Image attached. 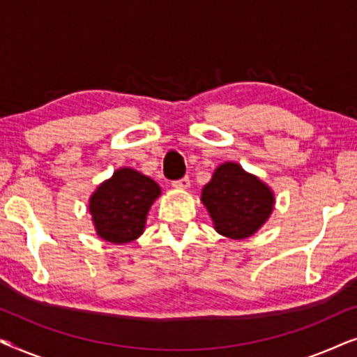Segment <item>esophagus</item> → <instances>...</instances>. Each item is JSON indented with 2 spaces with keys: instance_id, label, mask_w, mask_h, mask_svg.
<instances>
[{
  "instance_id": "1",
  "label": "esophagus",
  "mask_w": 357,
  "mask_h": 357,
  "mask_svg": "<svg viewBox=\"0 0 357 357\" xmlns=\"http://www.w3.org/2000/svg\"><path fill=\"white\" fill-rule=\"evenodd\" d=\"M172 187L177 188V190H187L190 187V178L188 177H183V178H180V180H174Z\"/></svg>"
}]
</instances>
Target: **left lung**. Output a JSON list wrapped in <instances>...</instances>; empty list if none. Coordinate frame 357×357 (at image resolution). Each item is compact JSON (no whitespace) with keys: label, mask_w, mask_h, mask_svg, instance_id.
Returning <instances> with one entry per match:
<instances>
[{"label":"left lung","mask_w":357,"mask_h":357,"mask_svg":"<svg viewBox=\"0 0 357 357\" xmlns=\"http://www.w3.org/2000/svg\"><path fill=\"white\" fill-rule=\"evenodd\" d=\"M202 202L224 237L247 238L268 221L275 195L266 183L236 162H224L204 185Z\"/></svg>","instance_id":"obj_1"}]
</instances>
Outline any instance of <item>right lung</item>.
Returning <instances> with one entry per match:
<instances>
[{
  "instance_id": "obj_1",
  "label": "right lung",
  "mask_w": 357,
  "mask_h": 357,
  "mask_svg": "<svg viewBox=\"0 0 357 357\" xmlns=\"http://www.w3.org/2000/svg\"><path fill=\"white\" fill-rule=\"evenodd\" d=\"M159 195V185L138 170H115L89 198V213L97 236L112 243L138 238L144 231L151 204Z\"/></svg>"
}]
</instances>
